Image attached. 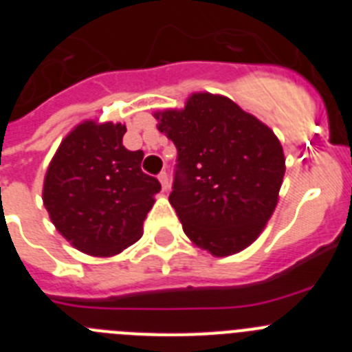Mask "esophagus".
<instances>
[{"label": "esophagus", "instance_id": "34e87169", "mask_svg": "<svg viewBox=\"0 0 352 352\" xmlns=\"http://www.w3.org/2000/svg\"><path fill=\"white\" fill-rule=\"evenodd\" d=\"M158 179H160L162 183V188H164V190H169L170 182H169V174H167L166 170H162V173L158 174Z\"/></svg>", "mask_w": 352, "mask_h": 352}]
</instances>
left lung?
Masks as SVG:
<instances>
[{
    "mask_svg": "<svg viewBox=\"0 0 352 352\" xmlns=\"http://www.w3.org/2000/svg\"><path fill=\"white\" fill-rule=\"evenodd\" d=\"M155 118L178 151L169 203L185 234L217 257L243 250L272 217L284 179L275 133L211 93H195L183 111Z\"/></svg>",
    "mask_w": 352,
    "mask_h": 352,
    "instance_id": "8db88e82",
    "label": "left lung"
}]
</instances>
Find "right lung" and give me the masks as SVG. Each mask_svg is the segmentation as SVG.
Wrapping results in <instances>:
<instances>
[{"label":"right lung","instance_id":"obj_1","mask_svg":"<svg viewBox=\"0 0 352 352\" xmlns=\"http://www.w3.org/2000/svg\"><path fill=\"white\" fill-rule=\"evenodd\" d=\"M121 123L84 121L60 144L43 182V204L61 236L89 256L135 243L160 182L142 173L141 149L123 146Z\"/></svg>","mask_w":352,"mask_h":352}]
</instances>
